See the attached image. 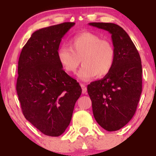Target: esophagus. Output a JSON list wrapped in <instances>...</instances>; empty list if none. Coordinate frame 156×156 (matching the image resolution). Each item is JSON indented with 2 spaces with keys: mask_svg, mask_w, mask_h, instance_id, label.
<instances>
[{
  "mask_svg": "<svg viewBox=\"0 0 156 156\" xmlns=\"http://www.w3.org/2000/svg\"><path fill=\"white\" fill-rule=\"evenodd\" d=\"M81 87L82 88L83 94H86V92H87V87H86V86L84 84H81Z\"/></svg>",
  "mask_w": 156,
  "mask_h": 156,
  "instance_id": "1",
  "label": "esophagus"
}]
</instances>
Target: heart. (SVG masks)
Masks as SVG:
<instances>
[{"label":"heart","mask_w":156,"mask_h":156,"mask_svg":"<svg viewBox=\"0 0 156 156\" xmlns=\"http://www.w3.org/2000/svg\"><path fill=\"white\" fill-rule=\"evenodd\" d=\"M70 48L60 47L56 56L61 66L66 72H76L81 61L78 78L89 81L98 76L103 78L112 71L115 60V50L112 44L94 33L84 31L76 34L69 41Z\"/></svg>","instance_id":"b5f03b06"}]
</instances>
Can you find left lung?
<instances>
[{
	"label": "left lung",
	"instance_id": "obj_1",
	"mask_svg": "<svg viewBox=\"0 0 156 156\" xmlns=\"http://www.w3.org/2000/svg\"><path fill=\"white\" fill-rule=\"evenodd\" d=\"M108 31L115 50L111 72L87 85L94 119L103 129L115 131L133 118L142 92V64L139 53L127 33L114 23H90Z\"/></svg>",
	"mask_w": 156,
	"mask_h": 156
}]
</instances>
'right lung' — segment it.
<instances>
[{
  "mask_svg": "<svg viewBox=\"0 0 156 156\" xmlns=\"http://www.w3.org/2000/svg\"><path fill=\"white\" fill-rule=\"evenodd\" d=\"M74 26L63 23L37 30L19 59L16 91L23 113L48 136L65 132L81 94V86L66 73L56 56L62 37Z\"/></svg>",
  "mask_w": 156,
  "mask_h": 156,
  "instance_id": "add662e5",
  "label": "right lung"
}]
</instances>
